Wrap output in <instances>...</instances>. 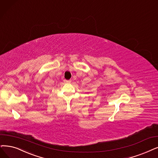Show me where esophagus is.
<instances>
[{
  "instance_id": "34e87169",
  "label": "esophagus",
  "mask_w": 158,
  "mask_h": 158,
  "mask_svg": "<svg viewBox=\"0 0 158 158\" xmlns=\"http://www.w3.org/2000/svg\"><path fill=\"white\" fill-rule=\"evenodd\" d=\"M71 81V80H64V82H65V83H70Z\"/></svg>"
}]
</instances>
